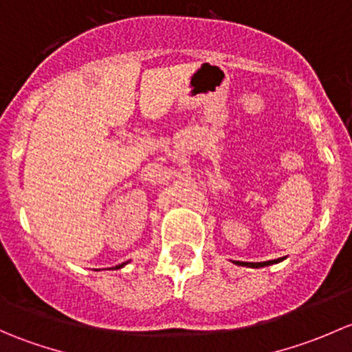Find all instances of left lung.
<instances>
[{
	"instance_id": "1",
	"label": "left lung",
	"mask_w": 352,
	"mask_h": 352,
	"mask_svg": "<svg viewBox=\"0 0 352 352\" xmlns=\"http://www.w3.org/2000/svg\"><path fill=\"white\" fill-rule=\"evenodd\" d=\"M281 261H285V257L274 258V261H265V262H240V261H233V262H235L236 265H247V267H255V269H258V267H265V265L278 264V262H281Z\"/></svg>"
}]
</instances>
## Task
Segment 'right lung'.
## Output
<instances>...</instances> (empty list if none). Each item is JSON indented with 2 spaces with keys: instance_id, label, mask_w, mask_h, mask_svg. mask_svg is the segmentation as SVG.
<instances>
[{
  "instance_id": "1",
  "label": "right lung",
  "mask_w": 352,
  "mask_h": 352,
  "mask_svg": "<svg viewBox=\"0 0 352 352\" xmlns=\"http://www.w3.org/2000/svg\"><path fill=\"white\" fill-rule=\"evenodd\" d=\"M126 264H127V262H122V264L116 265V267H113V269H120V267H124V265H126Z\"/></svg>"
}]
</instances>
